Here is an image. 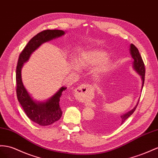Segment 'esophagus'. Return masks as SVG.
Here are the masks:
<instances>
[{"label": "esophagus", "instance_id": "esophagus-1", "mask_svg": "<svg viewBox=\"0 0 158 158\" xmlns=\"http://www.w3.org/2000/svg\"><path fill=\"white\" fill-rule=\"evenodd\" d=\"M89 85L88 84H83L80 85L77 89L75 91V95L77 97H81L89 91Z\"/></svg>", "mask_w": 158, "mask_h": 158}]
</instances>
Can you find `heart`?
Here are the masks:
<instances>
[{
    "instance_id": "obj_1",
    "label": "heart",
    "mask_w": 158,
    "mask_h": 158,
    "mask_svg": "<svg viewBox=\"0 0 158 158\" xmlns=\"http://www.w3.org/2000/svg\"><path fill=\"white\" fill-rule=\"evenodd\" d=\"M106 56V52L101 48H94L85 52L79 56L77 60V65L81 69L98 64L97 71L104 73L108 70L110 65V60L104 59Z\"/></svg>"
}]
</instances>
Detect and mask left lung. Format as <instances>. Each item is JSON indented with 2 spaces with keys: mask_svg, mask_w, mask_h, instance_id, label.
Returning a JSON list of instances; mask_svg holds the SVG:
<instances>
[{
  "mask_svg": "<svg viewBox=\"0 0 158 158\" xmlns=\"http://www.w3.org/2000/svg\"><path fill=\"white\" fill-rule=\"evenodd\" d=\"M130 52H131V55L132 56V57H133V60H133V68H134V69L137 73H138L141 77V79H142V88H143V84H144V81H145V65H144V63L143 61L142 58H141V56L140 55L139 50L137 49V48L134 45V44H131ZM137 105H138V103L137 104V106L134 108H133L132 110L129 111L128 113H126V114L122 115L120 117V118L114 121V122L111 121V123L113 125H115V126H117V125H119L123 124L125 122V121L126 120L129 116H131L133 114V113L135 111ZM111 123H110V124H111ZM89 126L91 129H95V130H98V129H100L101 130V129H102V127H99V126L98 127V123H91Z\"/></svg>",
  "mask_w": 158,
  "mask_h": 158,
  "instance_id": "8db88e82",
  "label": "left lung"
}]
</instances>
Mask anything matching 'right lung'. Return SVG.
Returning <instances> with one entry per match:
<instances>
[{"label": "right lung", "instance_id": "1", "mask_svg": "<svg viewBox=\"0 0 158 158\" xmlns=\"http://www.w3.org/2000/svg\"><path fill=\"white\" fill-rule=\"evenodd\" d=\"M64 34L61 30H44L32 38L19 55L16 69L17 96L24 111L31 121L41 126H47L57 121L62 115L59 102L66 87H61L47 102H36L28 94L21 79V68L35 50L44 42L60 37Z\"/></svg>", "mask_w": 158, "mask_h": 158}]
</instances>
